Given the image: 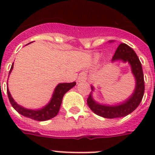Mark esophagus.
<instances>
[{"label": "esophagus", "instance_id": "esophagus-1", "mask_svg": "<svg viewBox=\"0 0 155 155\" xmlns=\"http://www.w3.org/2000/svg\"><path fill=\"white\" fill-rule=\"evenodd\" d=\"M86 80H87V74L84 71H82L81 73H80V75H79L77 79L78 82H83V81H85Z\"/></svg>", "mask_w": 155, "mask_h": 155}]
</instances>
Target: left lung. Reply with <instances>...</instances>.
Wrapping results in <instances>:
<instances>
[{"mask_svg": "<svg viewBox=\"0 0 155 155\" xmlns=\"http://www.w3.org/2000/svg\"><path fill=\"white\" fill-rule=\"evenodd\" d=\"M113 41H109L113 42ZM122 61L123 63H128L131 67V71L135 79V88L131 96L127 100L117 104H102L97 102L92 97V92L94 87L91 86L92 91L87 98V104L91 110L97 115L104 118L122 117L129 115L137 108L141 103L145 92L144 75L142 71V67L137 54L134 50L125 43H121L118 46L116 51L112 62Z\"/></svg>", "mask_w": 155, "mask_h": 155, "instance_id": "1", "label": "left lung"}]
</instances>
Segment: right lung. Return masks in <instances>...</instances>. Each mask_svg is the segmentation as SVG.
I'll use <instances>...</instances> for the list:
<instances>
[{"label":"right lung","instance_id":"1","mask_svg":"<svg viewBox=\"0 0 155 155\" xmlns=\"http://www.w3.org/2000/svg\"><path fill=\"white\" fill-rule=\"evenodd\" d=\"M13 68V63L9 71V74L11 73ZM76 83H60L58 84L56 87L54 88V91L52 95L51 99L47 104V105L42 107L38 109H29L25 108L22 106L19 105L17 102L13 100V98L11 96L10 92L8 91V88L7 89V93H8V97L10 104L18 113H20L25 117H29L33 120H38V121H43V120H50L51 118L54 117L58 114L59 108H60L62 101H63V96L65 95L67 92H68L71 88H72Z\"/></svg>","mask_w":155,"mask_h":155}]
</instances>
